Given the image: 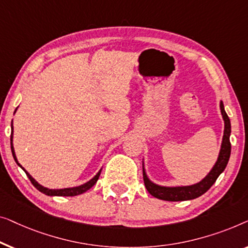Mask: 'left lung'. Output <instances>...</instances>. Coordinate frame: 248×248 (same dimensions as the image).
<instances>
[{"instance_id": "obj_1", "label": "left lung", "mask_w": 248, "mask_h": 248, "mask_svg": "<svg viewBox=\"0 0 248 248\" xmlns=\"http://www.w3.org/2000/svg\"><path fill=\"white\" fill-rule=\"evenodd\" d=\"M220 110L222 118L225 121V130H224V137H222V144L221 149L219 153L218 159L216 162L215 166L209 172L207 176L204 177L201 182L193 186H175V187H166V186H159L157 184H154L148 180L147 175H146L144 165H142V176H144V183L146 189L153 197L160 199V200L165 201H186V200H192L198 197H200L203 193L212 186V184L216 182L218 176L224 172V170L227 166L228 160L230 157V151H232V145H230L229 136L230 131H232V127H230V120L226 113L224 104L220 103Z\"/></svg>"}]
</instances>
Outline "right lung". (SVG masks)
<instances>
[{
  "label": "right lung",
  "instance_id": "right-lung-1",
  "mask_svg": "<svg viewBox=\"0 0 248 248\" xmlns=\"http://www.w3.org/2000/svg\"><path fill=\"white\" fill-rule=\"evenodd\" d=\"M12 134H13V127H12V132H11V151H12V155H13V157H15V160L16 162V164H18V165L21 167V169H22L24 172H26V174H27V176L29 177V180L31 181V183L33 184V186L36 187L37 190H39L40 192H43L44 194H46V195H51V197H53V195H57V197H74V195H78V194H82V193H84V192H86V191H88L89 189H91V187H92L94 184L96 183V181L99 180V176H100V174H101V170L99 173L96 174L95 176L93 177L92 180H90L89 182H86L85 184H83V186H76V187H67V189H58V190H51V189H47V187H45V186H40L39 183L37 182L36 180L33 179L32 176L30 175L29 173L27 172L26 170L23 169L22 166L20 165V164L18 163V160H16V155H15V149H13V145H12Z\"/></svg>",
  "mask_w": 248,
  "mask_h": 248
}]
</instances>
